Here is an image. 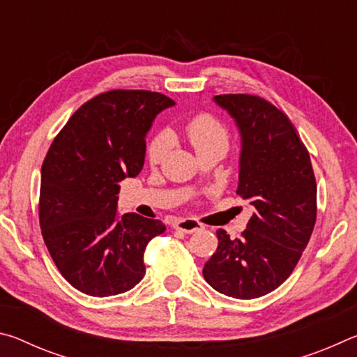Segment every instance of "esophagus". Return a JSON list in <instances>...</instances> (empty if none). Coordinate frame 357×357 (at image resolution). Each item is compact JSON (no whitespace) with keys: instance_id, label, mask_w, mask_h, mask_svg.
<instances>
[{"instance_id":"obj_1","label":"esophagus","mask_w":357,"mask_h":357,"mask_svg":"<svg viewBox=\"0 0 357 357\" xmlns=\"http://www.w3.org/2000/svg\"><path fill=\"white\" fill-rule=\"evenodd\" d=\"M174 228L179 229V231H183V233H195V231H200L203 225L200 222H197L193 219H181L174 223Z\"/></svg>"}]
</instances>
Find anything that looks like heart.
I'll list each match as a JSON object with an SVG mask.
<instances>
[{
  "label": "heart",
  "mask_w": 357,
  "mask_h": 357,
  "mask_svg": "<svg viewBox=\"0 0 357 357\" xmlns=\"http://www.w3.org/2000/svg\"><path fill=\"white\" fill-rule=\"evenodd\" d=\"M185 134L189 137L192 146L195 151L213 146V144H227L228 132L219 119L211 116L208 113H200L193 116L185 126ZM170 146V137L167 134H159L148 144L146 157L151 164L162 160Z\"/></svg>",
  "instance_id": "obj_1"
}]
</instances>
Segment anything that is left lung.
Returning a JSON list of instances; mask_svg holds the SVG:
<instances>
[{
  "label": "left lung",
  "mask_w": 357,
  "mask_h": 357,
  "mask_svg": "<svg viewBox=\"0 0 357 357\" xmlns=\"http://www.w3.org/2000/svg\"><path fill=\"white\" fill-rule=\"evenodd\" d=\"M217 105L236 121L243 151L238 195L253 206L241 238L217 229L219 245L203 268L211 287L255 299L285 282L317 222V181L309 151L291 121L259 96L220 94Z\"/></svg>",
  "instance_id": "left-lung-1"
}]
</instances>
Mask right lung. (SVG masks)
<instances>
[{
    "label": "right lung",
    "instance_id": "obj_1",
    "mask_svg": "<svg viewBox=\"0 0 357 357\" xmlns=\"http://www.w3.org/2000/svg\"><path fill=\"white\" fill-rule=\"evenodd\" d=\"M174 105L160 93L113 89L84 102L42 164L39 223L61 275L78 291L114 296L144 275L143 255L165 231L160 220L119 215V183L142 172L146 132Z\"/></svg>",
    "mask_w": 357,
    "mask_h": 357
}]
</instances>
